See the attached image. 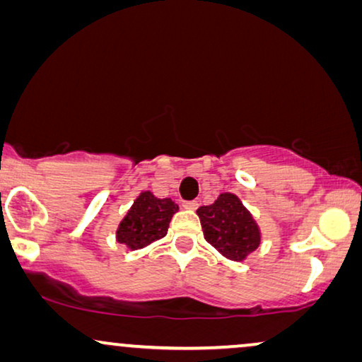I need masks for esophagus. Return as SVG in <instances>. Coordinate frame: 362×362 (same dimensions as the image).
I'll return each instance as SVG.
<instances>
[{"label":"esophagus","mask_w":362,"mask_h":362,"mask_svg":"<svg viewBox=\"0 0 362 362\" xmlns=\"http://www.w3.org/2000/svg\"><path fill=\"white\" fill-rule=\"evenodd\" d=\"M182 206L186 207V209H191V211H196L199 204H197V201H185L182 202Z\"/></svg>","instance_id":"esophagus-1"}]
</instances>
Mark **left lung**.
Wrapping results in <instances>:
<instances>
[{
	"instance_id": "1",
	"label": "left lung",
	"mask_w": 362,
	"mask_h": 362,
	"mask_svg": "<svg viewBox=\"0 0 362 362\" xmlns=\"http://www.w3.org/2000/svg\"><path fill=\"white\" fill-rule=\"evenodd\" d=\"M204 239L227 259L240 262L260 245L254 217L234 194L224 192L211 206L197 209Z\"/></svg>"
}]
</instances>
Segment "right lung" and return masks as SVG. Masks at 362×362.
<instances>
[{"label":"right lung","instance_id":"1","mask_svg":"<svg viewBox=\"0 0 362 362\" xmlns=\"http://www.w3.org/2000/svg\"><path fill=\"white\" fill-rule=\"evenodd\" d=\"M177 209L180 207L170 197L158 199L150 191L141 192L125 219L120 222L117 240L125 244L128 249L136 250L161 239L166 235L171 217Z\"/></svg>","mask_w":362,"mask_h":362}]
</instances>
